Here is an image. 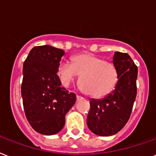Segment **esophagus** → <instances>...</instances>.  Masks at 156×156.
I'll return each instance as SVG.
<instances>
[{"instance_id": "obj_1", "label": "esophagus", "mask_w": 156, "mask_h": 156, "mask_svg": "<svg viewBox=\"0 0 156 156\" xmlns=\"http://www.w3.org/2000/svg\"><path fill=\"white\" fill-rule=\"evenodd\" d=\"M77 101H80V100H82L83 99V97H80V96H78V95H77Z\"/></svg>"}]
</instances>
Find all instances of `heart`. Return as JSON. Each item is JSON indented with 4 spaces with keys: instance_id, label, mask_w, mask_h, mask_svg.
Wrapping results in <instances>:
<instances>
[{
    "instance_id": "b5f03b06",
    "label": "heart",
    "mask_w": 156,
    "mask_h": 156,
    "mask_svg": "<svg viewBox=\"0 0 156 156\" xmlns=\"http://www.w3.org/2000/svg\"><path fill=\"white\" fill-rule=\"evenodd\" d=\"M57 74L65 86H69L81 75V89L87 96L97 99L111 93L119 78V69L115 63L91 53L75 55L72 63H60Z\"/></svg>"
}]
</instances>
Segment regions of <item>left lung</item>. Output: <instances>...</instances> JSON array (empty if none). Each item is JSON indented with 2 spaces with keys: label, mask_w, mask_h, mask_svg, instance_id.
I'll return each mask as SVG.
<instances>
[{
  "label": "left lung",
  "mask_w": 156,
  "mask_h": 156,
  "mask_svg": "<svg viewBox=\"0 0 156 156\" xmlns=\"http://www.w3.org/2000/svg\"><path fill=\"white\" fill-rule=\"evenodd\" d=\"M119 78L115 90L104 98L90 100L87 123L98 136H112L125 126L136 97L137 67L130 55L116 51L113 57Z\"/></svg>",
  "instance_id": "obj_1"
}]
</instances>
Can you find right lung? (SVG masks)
Instances as JSON below:
<instances>
[{
  "mask_svg": "<svg viewBox=\"0 0 156 156\" xmlns=\"http://www.w3.org/2000/svg\"><path fill=\"white\" fill-rule=\"evenodd\" d=\"M65 51L53 46H34L23 67L21 95L27 119L39 133L54 135L65 123L76 95L61 87L57 75Z\"/></svg>",
  "mask_w": 156,
  "mask_h": 156,
  "instance_id": "1",
  "label": "right lung"
}]
</instances>
